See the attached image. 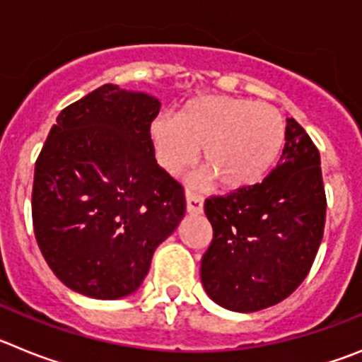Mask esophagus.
Masks as SVG:
<instances>
[{
    "label": "esophagus",
    "instance_id": "34e87169",
    "mask_svg": "<svg viewBox=\"0 0 362 362\" xmlns=\"http://www.w3.org/2000/svg\"><path fill=\"white\" fill-rule=\"evenodd\" d=\"M203 206H204V199L196 194V192H190L187 190V210L190 214H201L203 212Z\"/></svg>",
    "mask_w": 362,
    "mask_h": 362
}]
</instances>
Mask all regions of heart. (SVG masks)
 <instances>
[{
	"instance_id": "heart-1",
	"label": "heart",
	"mask_w": 362,
	"mask_h": 362,
	"mask_svg": "<svg viewBox=\"0 0 362 362\" xmlns=\"http://www.w3.org/2000/svg\"><path fill=\"white\" fill-rule=\"evenodd\" d=\"M156 158L168 174L187 170L201 146L204 175L221 188L241 190L261 183L276 166L286 124L268 103L230 95L188 99L175 117L159 114L150 123Z\"/></svg>"
}]
</instances>
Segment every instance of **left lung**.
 <instances>
[{
    "mask_svg": "<svg viewBox=\"0 0 362 362\" xmlns=\"http://www.w3.org/2000/svg\"><path fill=\"white\" fill-rule=\"evenodd\" d=\"M277 166L263 183L204 201L214 239L201 259L204 292L250 313L290 296L308 276L326 219L321 156L305 129L286 119Z\"/></svg>",
    "mask_w": 362,
    "mask_h": 362,
    "instance_id": "1",
    "label": "left lung"
}]
</instances>
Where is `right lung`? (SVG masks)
<instances>
[{"mask_svg":"<svg viewBox=\"0 0 362 362\" xmlns=\"http://www.w3.org/2000/svg\"><path fill=\"white\" fill-rule=\"evenodd\" d=\"M158 98L103 85L63 108L34 168L32 223L50 270L74 292L121 299L181 223L183 187L156 161Z\"/></svg>","mask_w":362,"mask_h":362,"instance_id":"add662e5","label":"right lung"}]
</instances>
